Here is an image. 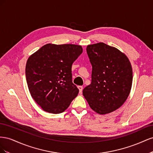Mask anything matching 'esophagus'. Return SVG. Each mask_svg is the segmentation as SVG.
<instances>
[{
  "label": "esophagus",
  "mask_w": 153,
  "mask_h": 153,
  "mask_svg": "<svg viewBox=\"0 0 153 153\" xmlns=\"http://www.w3.org/2000/svg\"><path fill=\"white\" fill-rule=\"evenodd\" d=\"M78 89H79V92H80V93H82V90H83V87L82 86H78Z\"/></svg>",
  "instance_id": "obj_1"
}]
</instances>
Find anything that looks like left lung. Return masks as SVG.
<instances>
[{"label": "left lung", "mask_w": 153, "mask_h": 153, "mask_svg": "<svg viewBox=\"0 0 153 153\" xmlns=\"http://www.w3.org/2000/svg\"><path fill=\"white\" fill-rule=\"evenodd\" d=\"M86 50L92 75L91 84L84 88L83 95L96 112H112L123 105L130 92V62L118 49L104 43L88 45Z\"/></svg>", "instance_id": "1"}]
</instances>
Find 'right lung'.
Wrapping results in <instances>:
<instances>
[{
	"label": "right lung",
	"mask_w": 153,
	"mask_h": 153,
	"mask_svg": "<svg viewBox=\"0 0 153 153\" xmlns=\"http://www.w3.org/2000/svg\"><path fill=\"white\" fill-rule=\"evenodd\" d=\"M82 51L79 45L47 44L27 60V85L44 111L62 113L77 96L79 90L72 82L71 66Z\"/></svg>",
	"instance_id": "1"
}]
</instances>
